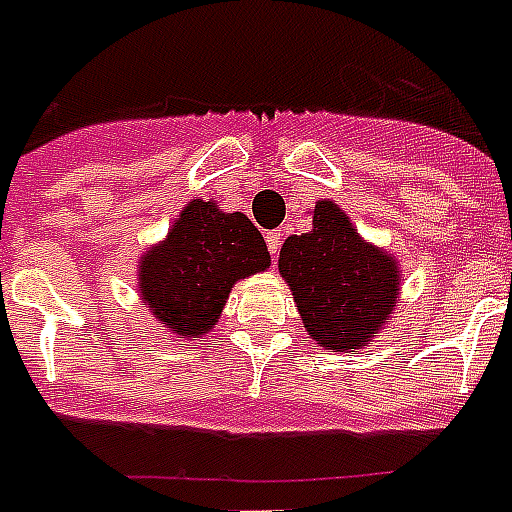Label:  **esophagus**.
I'll list each match as a JSON object with an SVG mask.
<instances>
[{
    "mask_svg": "<svg viewBox=\"0 0 512 512\" xmlns=\"http://www.w3.org/2000/svg\"><path fill=\"white\" fill-rule=\"evenodd\" d=\"M281 231H268V236H265V242H268V249L270 255L278 257V249H281Z\"/></svg>",
    "mask_w": 512,
    "mask_h": 512,
    "instance_id": "1",
    "label": "esophagus"
}]
</instances>
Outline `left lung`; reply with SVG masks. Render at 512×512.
I'll return each instance as SVG.
<instances>
[{
    "instance_id": "1",
    "label": "left lung",
    "mask_w": 512,
    "mask_h": 512,
    "mask_svg": "<svg viewBox=\"0 0 512 512\" xmlns=\"http://www.w3.org/2000/svg\"><path fill=\"white\" fill-rule=\"evenodd\" d=\"M278 273L289 283L307 336L343 354L380 333L401 291L398 263L364 242L333 200H317L312 231L283 242Z\"/></svg>"
}]
</instances>
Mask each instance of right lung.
<instances>
[{"label": "right lung", "instance_id": "right-lung-1", "mask_svg": "<svg viewBox=\"0 0 512 512\" xmlns=\"http://www.w3.org/2000/svg\"><path fill=\"white\" fill-rule=\"evenodd\" d=\"M268 265L263 234L244 213L192 200L169 236L140 257L137 291L163 328L195 341L216 325L234 283Z\"/></svg>", "mask_w": 512, "mask_h": 512}]
</instances>
